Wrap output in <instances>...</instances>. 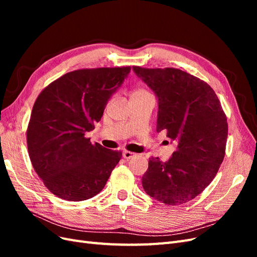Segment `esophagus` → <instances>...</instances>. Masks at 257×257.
Returning a JSON list of instances; mask_svg holds the SVG:
<instances>
[{"instance_id": "34e87169", "label": "esophagus", "mask_w": 257, "mask_h": 257, "mask_svg": "<svg viewBox=\"0 0 257 257\" xmlns=\"http://www.w3.org/2000/svg\"><path fill=\"white\" fill-rule=\"evenodd\" d=\"M135 155H136L135 153H133V152H130V151H123V152H122V157H123L124 159H126V160L132 159V158H134Z\"/></svg>"}]
</instances>
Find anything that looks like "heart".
Wrapping results in <instances>:
<instances>
[{
  "label": "heart",
  "instance_id": "obj_1",
  "mask_svg": "<svg viewBox=\"0 0 257 257\" xmlns=\"http://www.w3.org/2000/svg\"><path fill=\"white\" fill-rule=\"evenodd\" d=\"M144 94H149L147 91L145 90H136L133 93H132V96H136V95H144Z\"/></svg>",
  "mask_w": 257,
  "mask_h": 257
}]
</instances>
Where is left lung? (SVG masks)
<instances>
[{
	"mask_svg": "<svg viewBox=\"0 0 257 257\" xmlns=\"http://www.w3.org/2000/svg\"><path fill=\"white\" fill-rule=\"evenodd\" d=\"M133 71L158 98L157 132L165 131L178 144L168 161L149 159L143 188L161 203L184 204L207 188L222 164L226 115L212 88L197 77L169 67Z\"/></svg>",
	"mask_w": 257,
	"mask_h": 257,
	"instance_id": "obj_1",
	"label": "left lung"
}]
</instances>
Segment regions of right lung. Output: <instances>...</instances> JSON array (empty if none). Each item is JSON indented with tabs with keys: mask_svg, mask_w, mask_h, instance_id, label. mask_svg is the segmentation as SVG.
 <instances>
[{
	"mask_svg": "<svg viewBox=\"0 0 257 257\" xmlns=\"http://www.w3.org/2000/svg\"><path fill=\"white\" fill-rule=\"evenodd\" d=\"M130 72V66L78 69L38 95L27 131L28 150L35 172L56 196L80 201L104 189L122 153L92 145L84 135L94 130Z\"/></svg>",
	"mask_w": 257,
	"mask_h": 257,
	"instance_id": "right-lung-1",
	"label": "right lung"
}]
</instances>
